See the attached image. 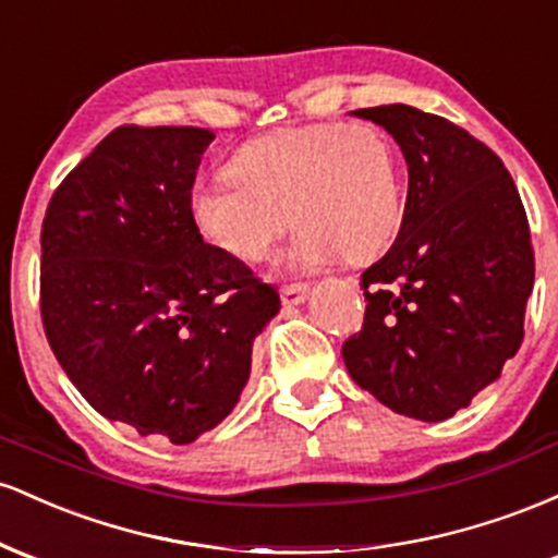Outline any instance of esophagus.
Here are the masks:
<instances>
[{"instance_id": "obj_1", "label": "esophagus", "mask_w": 558, "mask_h": 558, "mask_svg": "<svg viewBox=\"0 0 558 558\" xmlns=\"http://www.w3.org/2000/svg\"><path fill=\"white\" fill-rule=\"evenodd\" d=\"M280 296H283L286 304H291V306H299V304H304L306 299H310V286H306V283L286 286L283 291H280Z\"/></svg>"}]
</instances>
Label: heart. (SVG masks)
Segmentation results:
<instances>
[{"label":"heart","instance_id":"1","mask_svg":"<svg viewBox=\"0 0 558 558\" xmlns=\"http://www.w3.org/2000/svg\"><path fill=\"white\" fill-rule=\"evenodd\" d=\"M222 181L191 189L189 209L209 243L243 262L267 257L299 222L291 259L299 270L343 257L373 259L401 226L403 189L393 144L369 123L283 128L230 157Z\"/></svg>","mask_w":558,"mask_h":558}]
</instances>
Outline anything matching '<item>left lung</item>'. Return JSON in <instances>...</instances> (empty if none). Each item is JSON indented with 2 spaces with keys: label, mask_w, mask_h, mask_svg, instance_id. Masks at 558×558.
<instances>
[{
  "label": "left lung",
  "mask_w": 558,
  "mask_h": 558,
  "mask_svg": "<svg viewBox=\"0 0 558 558\" xmlns=\"http://www.w3.org/2000/svg\"><path fill=\"white\" fill-rule=\"evenodd\" d=\"M386 128L409 168L386 257L362 272V332L343 343L351 380L393 412L453 417L520 351L535 257L520 191L483 141L409 105L351 112Z\"/></svg>",
  "instance_id": "1"
}]
</instances>
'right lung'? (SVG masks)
I'll list each match as a JSON object with an SVG mask.
<instances>
[{"label": "right lung", "mask_w": 558, "mask_h": 558, "mask_svg": "<svg viewBox=\"0 0 558 558\" xmlns=\"http://www.w3.org/2000/svg\"><path fill=\"white\" fill-rule=\"evenodd\" d=\"M204 128L123 125L54 191L41 228V319L101 417L194 444L233 412L272 286L204 241L189 209Z\"/></svg>", "instance_id": "add662e5"}]
</instances>
